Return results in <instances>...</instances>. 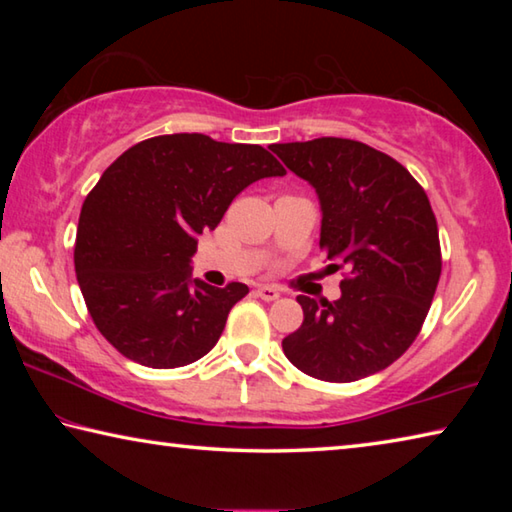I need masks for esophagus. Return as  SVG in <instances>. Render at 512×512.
Masks as SVG:
<instances>
[{
	"mask_svg": "<svg viewBox=\"0 0 512 512\" xmlns=\"http://www.w3.org/2000/svg\"><path fill=\"white\" fill-rule=\"evenodd\" d=\"M255 293H257V298H262L266 302H273V300L280 298V291H277L275 287H271V284H259V287L255 289Z\"/></svg>",
	"mask_w": 512,
	"mask_h": 512,
	"instance_id": "esophagus-1",
	"label": "esophagus"
}]
</instances>
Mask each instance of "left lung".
<instances>
[{
  "label": "left lung",
  "instance_id": "obj_1",
  "mask_svg": "<svg viewBox=\"0 0 512 512\" xmlns=\"http://www.w3.org/2000/svg\"><path fill=\"white\" fill-rule=\"evenodd\" d=\"M314 185L323 210L320 250L345 268L341 298L298 296L305 320L282 350L309 377L357 381L391 366L420 334L443 257L436 214L406 167L372 146L318 137L273 144Z\"/></svg>",
  "mask_w": 512,
  "mask_h": 512
}]
</instances>
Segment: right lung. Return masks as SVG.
Segmentation results:
<instances>
[{
  "mask_svg": "<svg viewBox=\"0 0 512 512\" xmlns=\"http://www.w3.org/2000/svg\"><path fill=\"white\" fill-rule=\"evenodd\" d=\"M284 173L264 146L203 133L151 137L103 171L81 207L74 268L112 348L149 368L187 366L214 348L248 287L192 280L196 237L248 185Z\"/></svg>",
  "mask_w": 512,
  "mask_h": 512,
  "instance_id": "right-lung-1",
  "label": "right lung"
}]
</instances>
